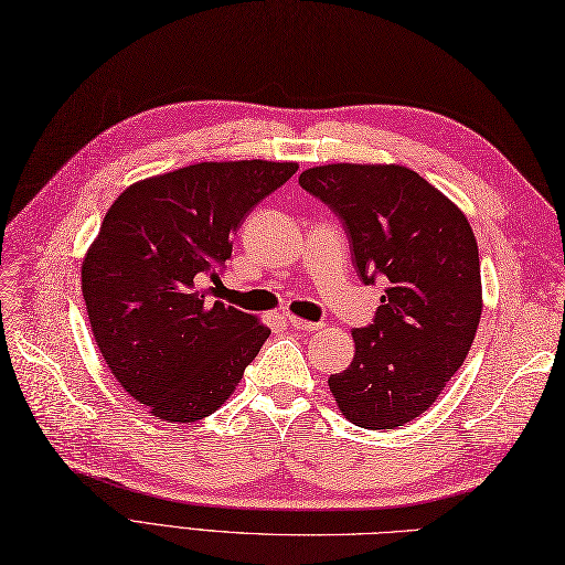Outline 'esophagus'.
Listing matches in <instances>:
<instances>
[{
    "mask_svg": "<svg viewBox=\"0 0 565 565\" xmlns=\"http://www.w3.org/2000/svg\"><path fill=\"white\" fill-rule=\"evenodd\" d=\"M287 324H289V328L299 330V332H316V330H320V328H322V322H311V320L295 318V316H289V318H287Z\"/></svg>",
    "mask_w": 565,
    "mask_h": 565,
    "instance_id": "obj_1",
    "label": "esophagus"
}]
</instances>
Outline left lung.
I'll list each match as a JSON object with an SVG mask.
<instances>
[{
  "instance_id": "8db88e82",
  "label": "left lung",
  "mask_w": 565,
  "mask_h": 565,
  "mask_svg": "<svg viewBox=\"0 0 565 565\" xmlns=\"http://www.w3.org/2000/svg\"><path fill=\"white\" fill-rule=\"evenodd\" d=\"M334 212L365 285L386 282L351 365L328 380L349 422L396 429L429 409L481 320V262L467 216L401 164H324L299 177Z\"/></svg>"
}]
</instances>
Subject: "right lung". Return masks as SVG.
<instances>
[{"instance_id":"1","label":"right lung","mask_w":565,"mask_h":565,"mask_svg":"<svg viewBox=\"0 0 565 565\" xmlns=\"http://www.w3.org/2000/svg\"><path fill=\"white\" fill-rule=\"evenodd\" d=\"M295 162H200L129 185L82 264L100 355L131 398L167 422L221 407L270 330L212 301L233 235Z\"/></svg>"}]
</instances>
